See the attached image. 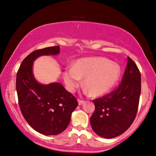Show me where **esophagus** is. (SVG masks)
<instances>
[{
	"label": "esophagus",
	"instance_id": "1",
	"mask_svg": "<svg viewBox=\"0 0 156 156\" xmlns=\"http://www.w3.org/2000/svg\"><path fill=\"white\" fill-rule=\"evenodd\" d=\"M83 103H84V101H83V100H81V99H78V104H79V105H81V104H83Z\"/></svg>",
	"mask_w": 156,
	"mask_h": 156
}]
</instances>
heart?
I'll return each mask as SVG.
<instances>
[{
    "mask_svg": "<svg viewBox=\"0 0 156 156\" xmlns=\"http://www.w3.org/2000/svg\"><path fill=\"white\" fill-rule=\"evenodd\" d=\"M120 73L119 66L106 58H83L76 61L73 67L65 69L63 79L68 90L74 92L84 78L86 91L93 96H100L114 87Z\"/></svg>",
    "mask_w": 156,
    "mask_h": 156,
    "instance_id": "b5f03b06",
    "label": "heart"
}]
</instances>
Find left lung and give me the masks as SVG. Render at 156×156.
Here are the masks:
<instances>
[{"label":"left lung","instance_id":"1","mask_svg":"<svg viewBox=\"0 0 156 156\" xmlns=\"http://www.w3.org/2000/svg\"><path fill=\"white\" fill-rule=\"evenodd\" d=\"M141 93V74L128 57L121 83L115 90L93 100L95 109L90 118L98 136L113 138L128 129L136 118Z\"/></svg>","mask_w":156,"mask_h":156}]
</instances>
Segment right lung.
Segmentation results:
<instances>
[{"instance_id": "add662e5", "label": "right lung", "mask_w": 156, "mask_h": 156, "mask_svg": "<svg viewBox=\"0 0 156 156\" xmlns=\"http://www.w3.org/2000/svg\"><path fill=\"white\" fill-rule=\"evenodd\" d=\"M59 46L45 48L30 53L16 74V91L23 116L33 129L46 136L63 132L70 124L71 114L78 106L76 99L59 83L43 85L32 73L33 62L42 55L59 53Z\"/></svg>"}]
</instances>
